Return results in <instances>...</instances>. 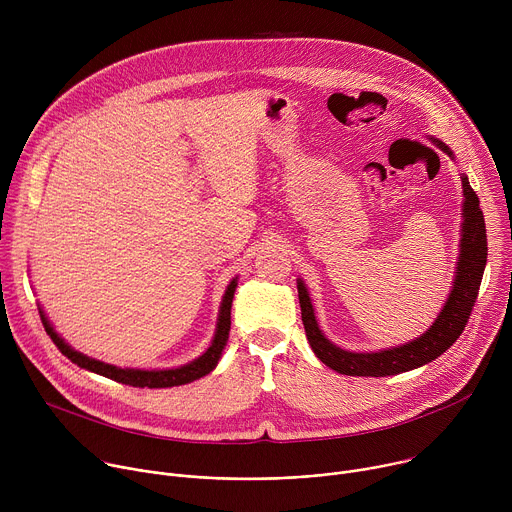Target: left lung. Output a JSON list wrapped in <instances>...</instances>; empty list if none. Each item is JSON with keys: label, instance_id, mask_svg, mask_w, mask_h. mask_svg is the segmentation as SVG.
Listing matches in <instances>:
<instances>
[{"label": "left lung", "instance_id": "1", "mask_svg": "<svg viewBox=\"0 0 512 512\" xmlns=\"http://www.w3.org/2000/svg\"><path fill=\"white\" fill-rule=\"evenodd\" d=\"M440 148L452 156V152L444 143L437 141ZM464 186V223H462V251L458 259V275L454 279V289L444 306V310L437 316L433 326L419 336L417 340L381 350V352H348L334 346L318 328L314 308L308 296V289L298 279V298L302 308V322L306 328L308 342L316 356L334 369L340 375L350 377H389L413 371L423 364L435 360L444 354L464 332L472 308L478 298V289L482 281V273L486 267V227H484V214L480 208V200L472 190L466 176H462Z\"/></svg>", "mask_w": 512, "mask_h": 512}]
</instances>
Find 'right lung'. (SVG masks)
<instances>
[{"mask_svg":"<svg viewBox=\"0 0 512 512\" xmlns=\"http://www.w3.org/2000/svg\"><path fill=\"white\" fill-rule=\"evenodd\" d=\"M237 289V279H233L225 291V298L221 304V314H218V324H216V334L214 340L210 344V348L198 356L196 360H192L190 364H184L180 369H170V371H137V369H117L113 364H105L101 360L89 358L77 350H72L50 326L48 318L44 316V312H40L42 324L46 334L52 338V342L58 346V350L70 358L75 364H79L81 369L93 371L97 375H103L107 379H113L117 383L129 385V387H148V389H166V387H178V385H186L192 383L204 375H208L214 367L218 358L223 354V348L229 340V330H231V306H233V296Z\"/></svg>","mask_w":512,"mask_h":512,"instance_id":"obj_1","label":"right lung"}]
</instances>
